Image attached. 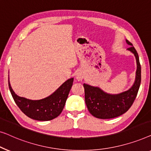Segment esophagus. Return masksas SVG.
Listing matches in <instances>:
<instances>
[{"instance_id":"esophagus-1","label":"esophagus","mask_w":151,"mask_h":151,"mask_svg":"<svg viewBox=\"0 0 151 151\" xmlns=\"http://www.w3.org/2000/svg\"><path fill=\"white\" fill-rule=\"evenodd\" d=\"M76 79L78 81H81L83 78H84V73L82 70H78L76 72V75H75Z\"/></svg>"}]
</instances>
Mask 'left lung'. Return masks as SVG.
<instances>
[{
  "mask_svg": "<svg viewBox=\"0 0 151 151\" xmlns=\"http://www.w3.org/2000/svg\"><path fill=\"white\" fill-rule=\"evenodd\" d=\"M126 42L131 46L127 50L134 55L137 63L135 81L129 90L118 94H110L98 86L83 84L87 107L90 113L97 118L110 119L121 116L128 111L137 96L141 83V65L138 54L133 44L127 40Z\"/></svg>",
  "mask_w": 151,
  "mask_h": 151,
  "instance_id": "left-lung-1",
  "label": "left lung"
}]
</instances>
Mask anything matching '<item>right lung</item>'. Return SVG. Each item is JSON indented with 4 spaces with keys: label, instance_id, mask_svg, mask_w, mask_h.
I'll use <instances>...</instances> for the list:
<instances>
[{
    "label": "right lung",
    "instance_id": "add662e5",
    "mask_svg": "<svg viewBox=\"0 0 151 151\" xmlns=\"http://www.w3.org/2000/svg\"><path fill=\"white\" fill-rule=\"evenodd\" d=\"M73 80L74 78H69L52 94L39 100H31L18 96L13 90L9 78L8 81L15 103L25 115L33 120L48 121L57 118L61 113L73 86Z\"/></svg>",
    "mask_w": 151,
    "mask_h": 151
}]
</instances>
